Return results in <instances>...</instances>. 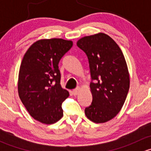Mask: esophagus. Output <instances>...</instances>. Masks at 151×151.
Instances as JSON below:
<instances>
[{
    "instance_id": "1",
    "label": "esophagus",
    "mask_w": 151,
    "mask_h": 151,
    "mask_svg": "<svg viewBox=\"0 0 151 151\" xmlns=\"http://www.w3.org/2000/svg\"><path fill=\"white\" fill-rule=\"evenodd\" d=\"M80 88H75V89H74L72 91V93H73V95L74 96H77V94L79 93V92H80Z\"/></svg>"
}]
</instances>
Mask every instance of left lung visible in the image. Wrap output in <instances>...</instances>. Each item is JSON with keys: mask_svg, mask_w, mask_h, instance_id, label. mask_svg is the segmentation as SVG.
Masks as SVG:
<instances>
[{"mask_svg": "<svg viewBox=\"0 0 151 151\" xmlns=\"http://www.w3.org/2000/svg\"><path fill=\"white\" fill-rule=\"evenodd\" d=\"M77 47L86 54L89 63L92 103L85 109L94 123L110 121L120 112L129 89V74L122 51L105 33L85 36Z\"/></svg>", "mask_w": 151, "mask_h": 151, "instance_id": "8db88e82", "label": "left lung"}]
</instances>
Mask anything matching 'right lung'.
I'll return each mask as SVG.
<instances>
[{"label": "right lung", "instance_id": "right-lung-1", "mask_svg": "<svg viewBox=\"0 0 151 151\" xmlns=\"http://www.w3.org/2000/svg\"><path fill=\"white\" fill-rule=\"evenodd\" d=\"M71 41L42 39L24 55L18 80V93L31 117L45 124L57 122L63 115L62 103L69 93L60 85L58 63L71 48Z\"/></svg>", "mask_w": 151, "mask_h": 151}]
</instances>
